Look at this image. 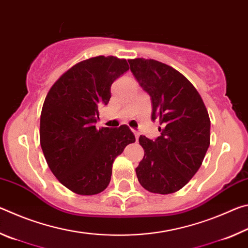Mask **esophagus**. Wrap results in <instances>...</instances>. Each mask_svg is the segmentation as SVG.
Returning <instances> with one entry per match:
<instances>
[{
  "instance_id": "1",
  "label": "esophagus",
  "mask_w": 248,
  "mask_h": 248,
  "mask_svg": "<svg viewBox=\"0 0 248 248\" xmlns=\"http://www.w3.org/2000/svg\"><path fill=\"white\" fill-rule=\"evenodd\" d=\"M132 131H133V133H134V136H136V139H137V141H138V139H139V136H140L139 132H138L137 130H132Z\"/></svg>"
}]
</instances>
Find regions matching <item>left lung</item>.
<instances>
[{
    "label": "left lung",
    "mask_w": 248,
    "mask_h": 248,
    "mask_svg": "<svg viewBox=\"0 0 248 248\" xmlns=\"http://www.w3.org/2000/svg\"><path fill=\"white\" fill-rule=\"evenodd\" d=\"M134 78L151 97L152 119L161 136H140L144 156L136 169L141 186L154 194L179 190L202 164L210 145V118L203 100L182 73L153 59L128 60Z\"/></svg>",
    "instance_id": "left-lung-1"
}]
</instances>
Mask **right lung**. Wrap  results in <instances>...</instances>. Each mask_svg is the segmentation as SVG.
<instances>
[{"label":"right lung","mask_w":248,"mask_h":248,"mask_svg":"<svg viewBox=\"0 0 248 248\" xmlns=\"http://www.w3.org/2000/svg\"><path fill=\"white\" fill-rule=\"evenodd\" d=\"M129 70L127 60L95 57L66 71L53 84L40 116V145L53 175L75 194L91 196L107 188L112 163L136 141L128 125L96 129L98 108L110 87Z\"/></svg>","instance_id":"obj_1"}]
</instances>
